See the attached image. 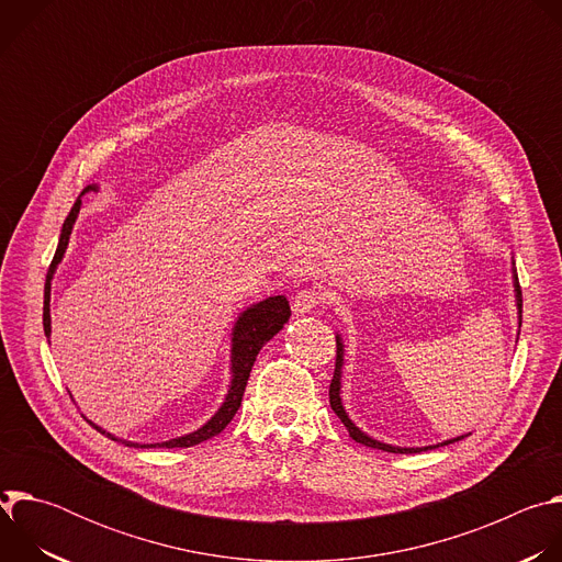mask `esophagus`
Listing matches in <instances>:
<instances>
[{
	"instance_id": "obj_1",
	"label": "esophagus",
	"mask_w": 562,
	"mask_h": 562,
	"mask_svg": "<svg viewBox=\"0 0 562 562\" xmlns=\"http://www.w3.org/2000/svg\"><path fill=\"white\" fill-rule=\"evenodd\" d=\"M325 302H327V293H325V291H319V289H315V286L302 289V291H297V295L293 297V311H295V313H311L313 308L323 306Z\"/></svg>"
}]
</instances>
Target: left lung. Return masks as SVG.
<instances>
[{
  "instance_id": "left-lung-1",
  "label": "left lung",
  "mask_w": 562,
  "mask_h": 562,
  "mask_svg": "<svg viewBox=\"0 0 562 562\" xmlns=\"http://www.w3.org/2000/svg\"><path fill=\"white\" fill-rule=\"evenodd\" d=\"M516 280V300H518V308H520V313H522V293H520V284H518V278H514ZM336 369H334V378H331V384H329V405H331V409L336 412V416L342 420V425L347 427V431H349V436L356 440V442H360V445H364V447H371V449H382V451H389V453H418V451H423V449H400V447H391V445H384V442H378V440H373V438H369L367 434H362L351 420H349V416L345 414V407H342V400H340V369H342V342H340V338L336 336ZM456 440H460V438H456ZM456 440H447V442H442V445H449V442H456ZM425 449H429V447H425Z\"/></svg>"
}]
</instances>
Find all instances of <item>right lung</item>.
<instances>
[{
  "label": "right lung",
  "mask_w": 562,
  "mask_h": 562,
  "mask_svg": "<svg viewBox=\"0 0 562 562\" xmlns=\"http://www.w3.org/2000/svg\"><path fill=\"white\" fill-rule=\"evenodd\" d=\"M93 187L85 189L91 191ZM79 204H82V200H77L61 226V235H59V245H57V251L53 256V262L48 267V273H46V286H44V334L50 336V308H48V302H50V280H53V271L57 267V262L61 260L64 251H66V245H68V235H70V228H72V222L79 213ZM291 315V308H289V302L284 295H276V297H267L262 300L260 304H254L251 308H247L243 315H239V319L235 323V329H233V353H231V369H233V382H231V389H228V395L224 400V405L217 409V414L198 431L189 434V436H182V438H173L169 442H157V445H137V442H124L128 447H167V449H176V447H193V445H200L213 436H217L220 431H224V427L233 420V416L237 414L239 405H243V395H245V389H247V380H249V373H251V367L256 362V356L258 351L284 327V323ZM93 425V423H91ZM95 427V425H93ZM100 434H106L102 431L100 427H95ZM111 440H117L113 438L111 434H106ZM122 442V440H120Z\"/></svg>",
  "instance_id": "1"
}]
</instances>
